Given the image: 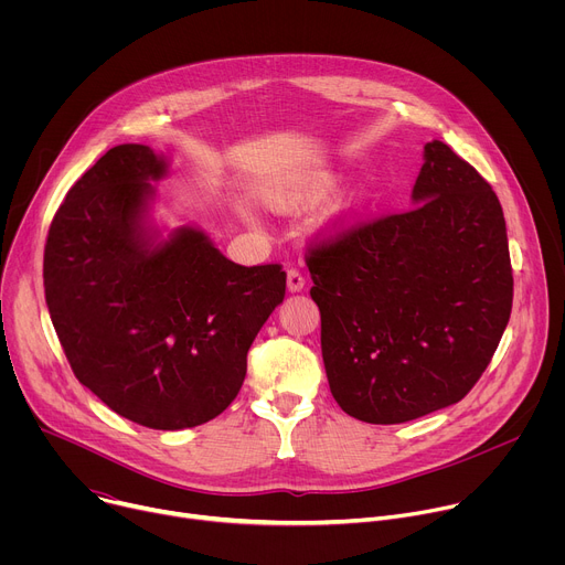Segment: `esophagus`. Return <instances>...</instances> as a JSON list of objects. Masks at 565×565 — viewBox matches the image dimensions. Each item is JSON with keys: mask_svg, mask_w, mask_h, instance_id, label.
<instances>
[{"mask_svg": "<svg viewBox=\"0 0 565 565\" xmlns=\"http://www.w3.org/2000/svg\"><path fill=\"white\" fill-rule=\"evenodd\" d=\"M303 286H306L303 275L297 268H290L288 270V290L290 292H299V290H303Z\"/></svg>", "mask_w": 565, "mask_h": 565, "instance_id": "1", "label": "esophagus"}]
</instances>
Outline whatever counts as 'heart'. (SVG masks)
Returning <instances> with one entry per match:
<instances>
[{
	"label": "heart",
	"mask_w": 565,
	"mask_h": 565,
	"mask_svg": "<svg viewBox=\"0 0 565 565\" xmlns=\"http://www.w3.org/2000/svg\"><path fill=\"white\" fill-rule=\"evenodd\" d=\"M284 205H286V203H284Z\"/></svg>",
	"instance_id": "1"
}]
</instances>
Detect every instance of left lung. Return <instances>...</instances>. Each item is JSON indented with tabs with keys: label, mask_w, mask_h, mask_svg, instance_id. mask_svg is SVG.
<instances>
[{
	"label": "left lung",
	"mask_w": 565,
	"mask_h": 565,
	"mask_svg": "<svg viewBox=\"0 0 565 565\" xmlns=\"http://www.w3.org/2000/svg\"><path fill=\"white\" fill-rule=\"evenodd\" d=\"M409 212L312 241L306 266L338 405L371 425L445 409L478 382L512 312V264L492 185L440 140Z\"/></svg>",
	"instance_id": "left-lung-1"
}]
</instances>
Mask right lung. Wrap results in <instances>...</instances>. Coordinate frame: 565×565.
Wrapping results in <instances>:
<instances>
[{
	"mask_svg": "<svg viewBox=\"0 0 565 565\" xmlns=\"http://www.w3.org/2000/svg\"><path fill=\"white\" fill-rule=\"evenodd\" d=\"M166 172L145 145L98 158L51 221L44 292L75 377L118 416L177 431L230 407L286 273L238 266L194 227L156 241L149 181Z\"/></svg>",
	"mask_w": 565,
	"mask_h": 565,
	"instance_id": "right-lung-1",
	"label": "right lung"
}]
</instances>
